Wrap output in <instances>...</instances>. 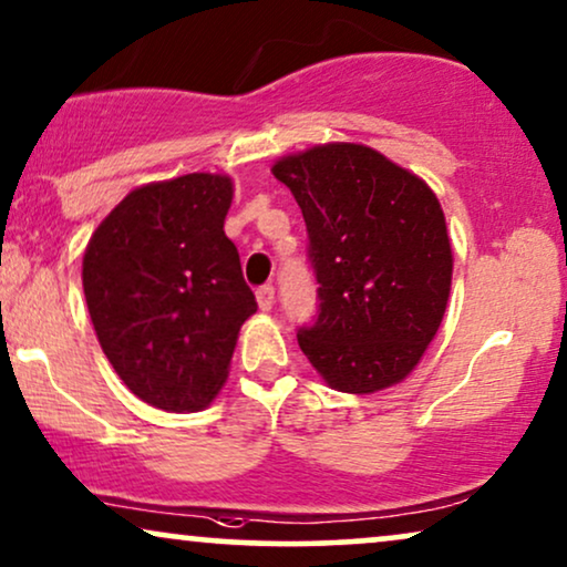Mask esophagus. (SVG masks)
Segmentation results:
<instances>
[{
  "label": "esophagus",
  "mask_w": 567,
  "mask_h": 567,
  "mask_svg": "<svg viewBox=\"0 0 567 567\" xmlns=\"http://www.w3.org/2000/svg\"><path fill=\"white\" fill-rule=\"evenodd\" d=\"M256 303H259L261 311H271V306H275V288L271 285H261L256 290Z\"/></svg>",
  "instance_id": "1"
}]
</instances>
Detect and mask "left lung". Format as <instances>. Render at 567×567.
Returning a JSON list of instances; mask_svg holds the SVG:
<instances>
[{
    "mask_svg": "<svg viewBox=\"0 0 567 567\" xmlns=\"http://www.w3.org/2000/svg\"><path fill=\"white\" fill-rule=\"evenodd\" d=\"M308 230L319 316L300 350L331 389L394 386L433 342L451 292V240L425 181L373 147L334 142L275 163Z\"/></svg>",
    "mask_w": 567,
    "mask_h": 567,
    "instance_id": "left-lung-1",
    "label": "left lung"
}]
</instances>
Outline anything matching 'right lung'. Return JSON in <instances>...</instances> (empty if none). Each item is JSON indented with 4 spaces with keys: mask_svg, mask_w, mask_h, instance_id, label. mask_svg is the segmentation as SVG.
<instances>
[{
    "mask_svg": "<svg viewBox=\"0 0 567 567\" xmlns=\"http://www.w3.org/2000/svg\"><path fill=\"white\" fill-rule=\"evenodd\" d=\"M230 202L233 181L217 173L140 186L85 248L82 288L97 342L126 389L157 410L213 402L256 313L223 230Z\"/></svg>",
    "mask_w": 567,
    "mask_h": 567,
    "instance_id": "obj_1",
    "label": "right lung"
}]
</instances>
